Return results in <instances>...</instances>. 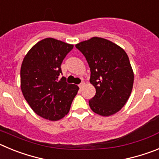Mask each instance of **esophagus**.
I'll return each mask as SVG.
<instances>
[{
  "mask_svg": "<svg viewBox=\"0 0 159 159\" xmlns=\"http://www.w3.org/2000/svg\"><path fill=\"white\" fill-rule=\"evenodd\" d=\"M84 84H85V83H84V82H82V83H80V84H79V87H80V88H83V87L84 86Z\"/></svg>",
  "mask_w": 159,
  "mask_h": 159,
  "instance_id": "1",
  "label": "esophagus"
}]
</instances>
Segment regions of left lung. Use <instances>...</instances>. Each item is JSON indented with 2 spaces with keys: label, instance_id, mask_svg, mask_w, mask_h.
Returning a JSON list of instances; mask_svg holds the SVG:
<instances>
[{
  "label": "left lung",
  "instance_id": "left-lung-1",
  "mask_svg": "<svg viewBox=\"0 0 159 159\" xmlns=\"http://www.w3.org/2000/svg\"><path fill=\"white\" fill-rule=\"evenodd\" d=\"M91 70L90 83L95 88L89 106L102 116L116 114L126 104L131 93L134 73L126 52L110 40L92 37L75 45Z\"/></svg>",
  "mask_w": 159,
  "mask_h": 159
}]
</instances>
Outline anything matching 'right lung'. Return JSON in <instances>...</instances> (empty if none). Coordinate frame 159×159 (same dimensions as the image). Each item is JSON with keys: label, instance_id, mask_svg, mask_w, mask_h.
Masks as SVG:
<instances>
[{"label": "right lung", "instance_id": "1", "mask_svg": "<svg viewBox=\"0 0 159 159\" xmlns=\"http://www.w3.org/2000/svg\"><path fill=\"white\" fill-rule=\"evenodd\" d=\"M73 45L46 38L36 43L23 60L20 88L25 99L38 116L51 121L62 119L69 112L79 87L67 84L61 64Z\"/></svg>", "mask_w": 159, "mask_h": 159}]
</instances>
